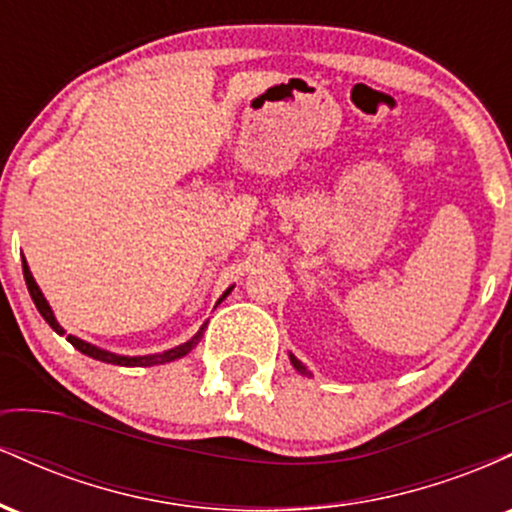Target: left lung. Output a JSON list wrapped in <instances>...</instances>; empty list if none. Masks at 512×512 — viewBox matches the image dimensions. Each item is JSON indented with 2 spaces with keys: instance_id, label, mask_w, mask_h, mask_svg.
Returning <instances> with one entry per match:
<instances>
[{
  "instance_id": "8db88e82",
  "label": "left lung",
  "mask_w": 512,
  "mask_h": 512,
  "mask_svg": "<svg viewBox=\"0 0 512 512\" xmlns=\"http://www.w3.org/2000/svg\"><path fill=\"white\" fill-rule=\"evenodd\" d=\"M289 358H291V366H293V368H296V370H298V373H301V375H310V370H308V368H305V366H303V363H301V361H298V358H296V356H293V354H289Z\"/></svg>"
}]
</instances>
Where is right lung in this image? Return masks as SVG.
<instances>
[{"mask_svg":"<svg viewBox=\"0 0 512 512\" xmlns=\"http://www.w3.org/2000/svg\"><path fill=\"white\" fill-rule=\"evenodd\" d=\"M23 279H26L28 293H31L35 308H38V313L45 317V322H48V325H50L52 330H55L57 334H67V332H64V327L60 325V322H57L55 313H52L50 303L45 301V296H43V291H40V286L35 284L31 269H28L26 257H23ZM231 291H233V286H231V289H226V293H223L219 301H223V298H226ZM202 334H204V327H199V332L195 334V337L190 339V342L175 346V349L163 351V354H149V356H120V354H113V351H105V349H101V346L88 344V342H84V339L74 337V334H67V342L72 344L74 349H79L81 354L96 358V361H103V363H113V366H161V363H170V361H175V358H182V356L190 354V351L195 349V346L199 344V339H202Z\"/></svg>","mask_w":512,"mask_h":512,"instance_id":"1","label":"right lung"}]
</instances>
